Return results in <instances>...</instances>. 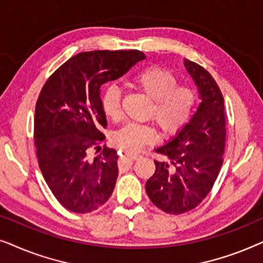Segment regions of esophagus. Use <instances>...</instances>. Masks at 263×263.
<instances>
[{"label":"esophagus","mask_w":263,"mask_h":263,"mask_svg":"<svg viewBox=\"0 0 263 263\" xmlns=\"http://www.w3.org/2000/svg\"><path fill=\"white\" fill-rule=\"evenodd\" d=\"M129 159H133V160H139L140 158H141V156H139V154H133V153H127L125 154Z\"/></svg>","instance_id":"obj_1"}]
</instances>
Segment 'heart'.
I'll return each mask as SVG.
<instances>
[{
	"instance_id": "b5f03b06",
	"label": "heart",
	"mask_w": 263,
	"mask_h": 263,
	"mask_svg": "<svg viewBox=\"0 0 263 263\" xmlns=\"http://www.w3.org/2000/svg\"><path fill=\"white\" fill-rule=\"evenodd\" d=\"M176 75L166 68L149 66L138 71L133 85L153 100L148 116L156 120L165 134L181 132L192 120L197 105V93L188 85H177ZM104 114L112 120L121 116V89L107 85L100 97ZM153 124L128 123L115 133V146L125 152H136L143 145L156 139Z\"/></svg>"
}]
</instances>
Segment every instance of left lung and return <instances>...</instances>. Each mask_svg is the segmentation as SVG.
<instances>
[{
  "instance_id": "8db88e82",
  "label": "left lung",
  "mask_w": 263,
  "mask_h": 263,
  "mask_svg": "<svg viewBox=\"0 0 263 263\" xmlns=\"http://www.w3.org/2000/svg\"><path fill=\"white\" fill-rule=\"evenodd\" d=\"M195 82L201 103L189 123L157 153L168 161H157L156 172L146 183L151 201L168 214L192 211L210 194L222 165L226 122L224 98L217 82L195 62L184 60Z\"/></svg>"
}]
</instances>
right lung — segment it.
Returning a JSON list of instances; mask_svg holds the SVG:
<instances>
[{
  "label": "right lung",
  "instance_id": "obj_1",
  "mask_svg": "<svg viewBox=\"0 0 263 263\" xmlns=\"http://www.w3.org/2000/svg\"><path fill=\"white\" fill-rule=\"evenodd\" d=\"M139 50L80 52L46 80L34 114L38 164L53 196L68 211L91 213L109 200L118 176L117 152L104 146L100 129L107 122L100 87L145 60ZM97 151V153H98Z\"/></svg>",
  "mask_w": 263,
  "mask_h": 263
}]
</instances>
